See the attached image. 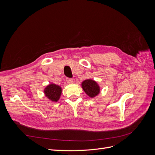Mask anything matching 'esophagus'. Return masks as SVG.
<instances>
[{"label":"esophagus","instance_id":"34e87169","mask_svg":"<svg viewBox=\"0 0 155 155\" xmlns=\"http://www.w3.org/2000/svg\"><path fill=\"white\" fill-rule=\"evenodd\" d=\"M67 82L68 84H72L74 83V80L72 79L67 78Z\"/></svg>","mask_w":155,"mask_h":155}]
</instances>
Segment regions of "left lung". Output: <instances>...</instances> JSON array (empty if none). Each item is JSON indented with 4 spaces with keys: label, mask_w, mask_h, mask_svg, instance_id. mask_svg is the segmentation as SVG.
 Returning a JSON list of instances; mask_svg holds the SVG:
<instances>
[{
    "label": "left lung",
    "mask_w": 155,
    "mask_h": 155,
    "mask_svg": "<svg viewBox=\"0 0 155 155\" xmlns=\"http://www.w3.org/2000/svg\"><path fill=\"white\" fill-rule=\"evenodd\" d=\"M81 87L87 94L91 98L97 96L100 92V87L97 83L91 79H87L81 83Z\"/></svg>",
    "instance_id": "1"
}]
</instances>
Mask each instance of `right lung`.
<instances>
[{
	"instance_id": "obj_1",
	"label": "right lung",
	"mask_w": 155,
	"mask_h": 155,
	"mask_svg": "<svg viewBox=\"0 0 155 155\" xmlns=\"http://www.w3.org/2000/svg\"><path fill=\"white\" fill-rule=\"evenodd\" d=\"M45 96L52 102H58L62 93V88L54 83H50L44 89Z\"/></svg>"
}]
</instances>
